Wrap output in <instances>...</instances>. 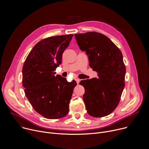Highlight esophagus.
Listing matches in <instances>:
<instances>
[{"instance_id":"34e87169","label":"esophagus","mask_w":149,"mask_h":149,"mask_svg":"<svg viewBox=\"0 0 149 149\" xmlns=\"http://www.w3.org/2000/svg\"><path fill=\"white\" fill-rule=\"evenodd\" d=\"M75 81H76V82H77V84H78L79 83V79H78V78H77V79H75Z\"/></svg>"}]
</instances>
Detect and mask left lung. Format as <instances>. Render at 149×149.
<instances>
[{"label":"left lung","mask_w":149,"mask_h":149,"mask_svg":"<svg viewBox=\"0 0 149 149\" xmlns=\"http://www.w3.org/2000/svg\"><path fill=\"white\" fill-rule=\"evenodd\" d=\"M80 49L88 56L89 65L98 78L82 80L84 102L88 114L102 117L117 107L124 88L125 67L118 48L103 34L88 32L75 34Z\"/></svg>","instance_id":"1"}]
</instances>
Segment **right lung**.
Here are the masks:
<instances>
[{
	"mask_svg": "<svg viewBox=\"0 0 149 149\" xmlns=\"http://www.w3.org/2000/svg\"><path fill=\"white\" fill-rule=\"evenodd\" d=\"M73 34L42 39L28 55L22 69L25 93L33 109L48 119L66 116L74 87L55 71L62 63V54L68 47Z\"/></svg>",
	"mask_w": 149,
	"mask_h": 149,
	"instance_id": "right-lung-1",
	"label": "right lung"
}]
</instances>
